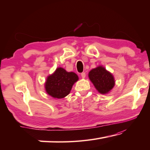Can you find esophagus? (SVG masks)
Returning <instances> with one entry per match:
<instances>
[{
  "label": "esophagus",
  "mask_w": 150,
  "mask_h": 150,
  "mask_svg": "<svg viewBox=\"0 0 150 150\" xmlns=\"http://www.w3.org/2000/svg\"><path fill=\"white\" fill-rule=\"evenodd\" d=\"M81 77L83 78V79H84V78L85 77V76H86V74H85V73H82L81 74Z\"/></svg>",
  "instance_id": "1"
}]
</instances>
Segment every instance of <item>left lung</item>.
<instances>
[{
    "mask_svg": "<svg viewBox=\"0 0 150 150\" xmlns=\"http://www.w3.org/2000/svg\"><path fill=\"white\" fill-rule=\"evenodd\" d=\"M88 76L97 91L101 94H108L115 86L113 75L101 65L91 69Z\"/></svg>",
    "mask_w": 150,
    "mask_h": 150,
    "instance_id": "left-lung-1",
    "label": "left lung"
}]
</instances>
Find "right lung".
Returning a JSON list of instances; mask_svg holds the SVG:
<instances>
[{
    "mask_svg": "<svg viewBox=\"0 0 150 150\" xmlns=\"http://www.w3.org/2000/svg\"><path fill=\"white\" fill-rule=\"evenodd\" d=\"M78 80L79 77L74 72H68L62 67H58L47 77L45 91L53 98L62 99L69 94L73 84Z\"/></svg>",
    "mask_w": 150,
    "mask_h": 150,
    "instance_id": "obj_1",
    "label": "right lung"
}]
</instances>
